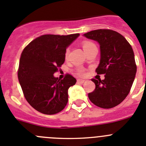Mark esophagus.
Returning a JSON list of instances; mask_svg holds the SVG:
<instances>
[{
    "label": "esophagus",
    "instance_id": "1",
    "mask_svg": "<svg viewBox=\"0 0 146 146\" xmlns=\"http://www.w3.org/2000/svg\"><path fill=\"white\" fill-rule=\"evenodd\" d=\"M84 81H85V80H84V79H80V78L77 79L78 84H83V83H84Z\"/></svg>",
    "mask_w": 146,
    "mask_h": 146
}]
</instances>
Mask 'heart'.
<instances>
[{
	"instance_id": "1",
	"label": "heart",
	"mask_w": 146,
	"mask_h": 146,
	"mask_svg": "<svg viewBox=\"0 0 146 146\" xmlns=\"http://www.w3.org/2000/svg\"><path fill=\"white\" fill-rule=\"evenodd\" d=\"M82 47L84 48L85 52H87L88 50H90L91 49L94 48V47H96V44L94 43V42H91V41H84L82 42ZM69 53V49H66L65 52V58H67L68 56ZM77 74L78 76H84L85 75V70L83 68H78L77 69Z\"/></svg>"
}]
</instances>
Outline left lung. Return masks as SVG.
Listing matches in <instances>:
<instances>
[{"mask_svg":"<svg viewBox=\"0 0 146 146\" xmlns=\"http://www.w3.org/2000/svg\"><path fill=\"white\" fill-rule=\"evenodd\" d=\"M84 36L100 44V63L96 72L105 77L104 80L92 78L96 88L88 93V98L101 108L116 107L130 93L135 77L137 66L133 48L122 35L111 29L94 30Z\"/></svg>","mask_w":146,"mask_h":146,"instance_id":"8db88e82","label":"left lung"}]
</instances>
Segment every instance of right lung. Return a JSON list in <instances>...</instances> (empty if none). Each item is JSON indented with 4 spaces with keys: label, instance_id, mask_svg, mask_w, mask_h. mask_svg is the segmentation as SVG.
Segmentation results:
<instances>
[{
    "label": "right lung",
    "instance_id": "right-lung-1",
    "mask_svg": "<svg viewBox=\"0 0 146 146\" xmlns=\"http://www.w3.org/2000/svg\"><path fill=\"white\" fill-rule=\"evenodd\" d=\"M79 34L44 35L30 42L20 58L18 78L26 100L44 114L62 111L68 101V90L76 79L67 73L63 79L54 77L65 62L67 47Z\"/></svg>",
    "mask_w": 146,
    "mask_h": 146
}]
</instances>
